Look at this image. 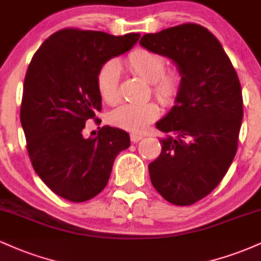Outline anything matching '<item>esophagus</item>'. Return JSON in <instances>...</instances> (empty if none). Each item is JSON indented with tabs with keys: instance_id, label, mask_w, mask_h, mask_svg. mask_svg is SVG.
<instances>
[{
	"instance_id": "esophagus-1",
	"label": "esophagus",
	"mask_w": 261,
	"mask_h": 261,
	"mask_svg": "<svg viewBox=\"0 0 261 261\" xmlns=\"http://www.w3.org/2000/svg\"><path fill=\"white\" fill-rule=\"evenodd\" d=\"M142 139H143V135H141V134H131L130 135V140L133 141L134 143L139 142V141L142 140Z\"/></svg>"
}]
</instances>
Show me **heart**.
Segmentation results:
<instances>
[{"label":"heart","mask_w":261,"mask_h":261,"mask_svg":"<svg viewBox=\"0 0 261 261\" xmlns=\"http://www.w3.org/2000/svg\"><path fill=\"white\" fill-rule=\"evenodd\" d=\"M131 72L151 83L152 93L163 106H173L180 94L182 74L178 68L166 70L167 61L160 54L147 49H136L126 56ZM120 71L116 61L109 60L99 68L97 88L107 103L115 104L119 99ZM160 115V108L153 101L145 104H124L110 114L114 126L141 133Z\"/></svg>","instance_id":"obj_1"}]
</instances>
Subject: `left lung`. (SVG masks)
I'll return each mask as SVG.
<instances>
[{"instance_id":"8db88e82","label":"left lung","mask_w":261,"mask_h":261,"mask_svg":"<svg viewBox=\"0 0 261 261\" xmlns=\"http://www.w3.org/2000/svg\"><path fill=\"white\" fill-rule=\"evenodd\" d=\"M140 44L172 59L182 74L175 106L155 124L168 136L160 140V157L148 166L152 185L173 205H193L220 184L236 155L241 82L222 45L200 24L145 34Z\"/></svg>"}]
</instances>
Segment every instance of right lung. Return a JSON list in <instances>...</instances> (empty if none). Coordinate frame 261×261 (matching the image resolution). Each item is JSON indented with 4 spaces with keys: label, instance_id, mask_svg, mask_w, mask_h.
<instances>
[{
    "label": "right lung",
    "instance_id": "right-lung-1",
    "mask_svg": "<svg viewBox=\"0 0 261 261\" xmlns=\"http://www.w3.org/2000/svg\"><path fill=\"white\" fill-rule=\"evenodd\" d=\"M139 33L114 37L65 28L50 35L33 56L23 86L20 122L32 166L55 194L72 202L91 200L107 187L115 157L130 146L128 134L103 126L85 139L88 120L99 122L97 74L121 55Z\"/></svg>",
    "mask_w": 261,
    "mask_h": 261
}]
</instances>
